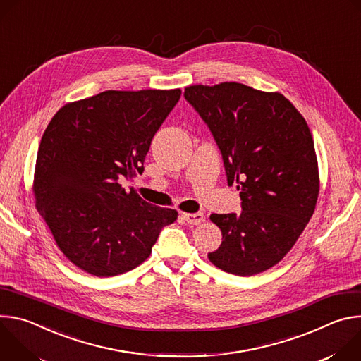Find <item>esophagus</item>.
Returning a JSON list of instances; mask_svg holds the SVG:
<instances>
[{
	"instance_id": "obj_1",
	"label": "esophagus",
	"mask_w": 361,
	"mask_h": 361,
	"mask_svg": "<svg viewBox=\"0 0 361 361\" xmlns=\"http://www.w3.org/2000/svg\"><path fill=\"white\" fill-rule=\"evenodd\" d=\"M183 219H184L188 224L197 226V224H200V223L204 220V216H202V213H184V214H183Z\"/></svg>"
}]
</instances>
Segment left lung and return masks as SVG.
<instances>
[{"instance_id":"obj_1","label":"left lung","mask_w":361,"mask_h":361,"mask_svg":"<svg viewBox=\"0 0 361 361\" xmlns=\"http://www.w3.org/2000/svg\"><path fill=\"white\" fill-rule=\"evenodd\" d=\"M184 98L210 128L240 214H212L223 234L210 262L235 276L276 266L310 221L319 197L314 141L302 116L280 92L240 82L190 85Z\"/></svg>"}]
</instances>
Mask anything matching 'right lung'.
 <instances>
[{"mask_svg": "<svg viewBox=\"0 0 361 361\" xmlns=\"http://www.w3.org/2000/svg\"><path fill=\"white\" fill-rule=\"evenodd\" d=\"M181 90L104 91L66 104L45 128L35 163V207L78 269L111 277L151 254L178 213L144 201L120 181L142 163Z\"/></svg>", "mask_w": 361, "mask_h": 361, "instance_id": "1", "label": "right lung"}]
</instances>
